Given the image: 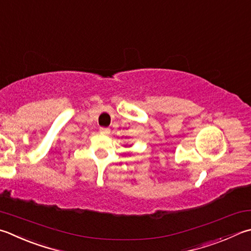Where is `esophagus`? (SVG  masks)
Here are the masks:
<instances>
[{"instance_id": "esophagus-1", "label": "esophagus", "mask_w": 251, "mask_h": 251, "mask_svg": "<svg viewBox=\"0 0 251 251\" xmlns=\"http://www.w3.org/2000/svg\"><path fill=\"white\" fill-rule=\"evenodd\" d=\"M99 132L103 135H108L110 134V129H108V127H100V129H99Z\"/></svg>"}]
</instances>
